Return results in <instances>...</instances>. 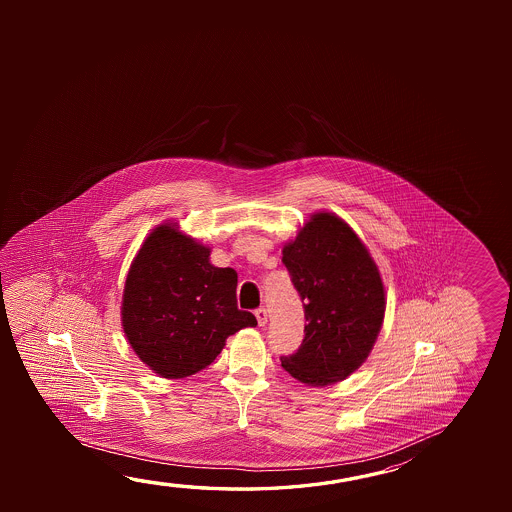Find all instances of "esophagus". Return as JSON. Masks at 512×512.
<instances>
[{"label": "esophagus", "mask_w": 512, "mask_h": 512, "mask_svg": "<svg viewBox=\"0 0 512 512\" xmlns=\"http://www.w3.org/2000/svg\"><path fill=\"white\" fill-rule=\"evenodd\" d=\"M255 318H257V323H259L260 327H264L268 323V310L264 309V307L255 310Z\"/></svg>", "instance_id": "34e87169"}]
</instances>
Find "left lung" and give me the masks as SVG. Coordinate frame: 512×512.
Masks as SVG:
<instances>
[{
	"instance_id": "1",
	"label": "left lung",
	"mask_w": 512,
	"mask_h": 512,
	"mask_svg": "<svg viewBox=\"0 0 512 512\" xmlns=\"http://www.w3.org/2000/svg\"><path fill=\"white\" fill-rule=\"evenodd\" d=\"M282 262L305 310V337L282 368L302 384L325 387L368 359L386 312V291L359 235L332 212H316L285 243Z\"/></svg>"
}]
</instances>
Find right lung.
<instances>
[{
  "label": "right lung",
  "mask_w": 512,
  "mask_h": 512,
  "mask_svg": "<svg viewBox=\"0 0 512 512\" xmlns=\"http://www.w3.org/2000/svg\"><path fill=\"white\" fill-rule=\"evenodd\" d=\"M237 273L210 264V248L162 223L126 275L121 323L137 357L164 378L191 377L218 357L228 336L255 327L237 309Z\"/></svg>",
  "instance_id": "1"
}]
</instances>
